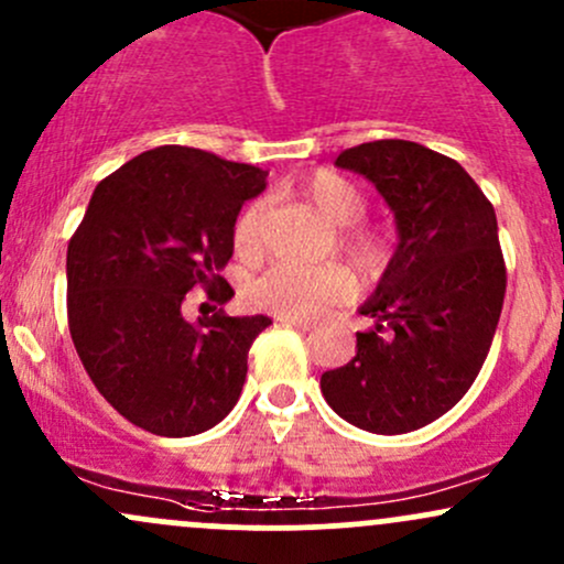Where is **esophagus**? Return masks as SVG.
<instances>
[{
  "label": "esophagus",
  "instance_id": "1",
  "mask_svg": "<svg viewBox=\"0 0 564 564\" xmlns=\"http://www.w3.org/2000/svg\"><path fill=\"white\" fill-rule=\"evenodd\" d=\"M278 322L286 324V327H294V329H302V332H311L316 324L313 322H305V318H294V316H278Z\"/></svg>",
  "mask_w": 564,
  "mask_h": 564
}]
</instances>
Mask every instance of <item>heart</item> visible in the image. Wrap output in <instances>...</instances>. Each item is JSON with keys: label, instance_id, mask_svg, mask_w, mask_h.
I'll use <instances>...</instances> for the list:
<instances>
[{"label": "heart", "instance_id": "b5f03b06", "mask_svg": "<svg viewBox=\"0 0 564 564\" xmlns=\"http://www.w3.org/2000/svg\"><path fill=\"white\" fill-rule=\"evenodd\" d=\"M302 194L311 199L329 221L348 224L343 232V242L357 257L361 264H372L381 253V242L376 232L365 224H359L365 213V197L351 181L337 173H313L302 181ZM262 216L264 203L253 199L237 213L232 224V246L237 257L257 259L262 251ZM351 292V278L340 264H297V262H278L262 275L248 283V297L262 311L275 313V316L313 318L324 307L340 302Z\"/></svg>", "mask_w": 564, "mask_h": 564}]
</instances>
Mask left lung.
Here are the masks:
<instances>
[{
    "instance_id": "obj_1",
    "label": "left lung",
    "mask_w": 564,
    "mask_h": 564,
    "mask_svg": "<svg viewBox=\"0 0 564 564\" xmlns=\"http://www.w3.org/2000/svg\"><path fill=\"white\" fill-rule=\"evenodd\" d=\"M337 167L372 181L397 218V251L361 305L376 329L322 376L332 411L402 435L452 411L481 372L506 297L495 207L459 162L411 140L348 148Z\"/></svg>"
}]
</instances>
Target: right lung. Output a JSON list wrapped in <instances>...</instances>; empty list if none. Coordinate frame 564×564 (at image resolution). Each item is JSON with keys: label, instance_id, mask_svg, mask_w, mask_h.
<instances>
[{"label": "right lung", "instance_id": "add662e5", "mask_svg": "<svg viewBox=\"0 0 564 564\" xmlns=\"http://www.w3.org/2000/svg\"><path fill=\"white\" fill-rule=\"evenodd\" d=\"M264 170L186 145H162L99 181L67 248V318L99 394L140 430L188 437L240 397L248 348L267 316L186 322L203 286L224 305L218 272L232 259V224L264 192Z\"/></svg>", "mask_w": 564, "mask_h": 564}]
</instances>
